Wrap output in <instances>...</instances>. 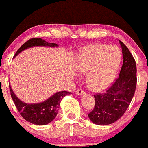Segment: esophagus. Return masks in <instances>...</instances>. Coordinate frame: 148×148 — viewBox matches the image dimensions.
<instances>
[{
    "instance_id": "1",
    "label": "esophagus",
    "mask_w": 148,
    "mask_h": 148,
    "mask_svg": "<svg viewBox=\"0 0 148 148\" xmlns=\"http://www.w3.org/2000/svg\"><path fill=\"white\" fill-rule=\"evenodd\" d=\"M84 94V91L82 89H78L77 91H76V94L77 95H82V94Z\"/></svg>"
}]
</instances>
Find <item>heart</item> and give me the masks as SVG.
Segmentation results:
<instances>
[{"mask_svg":"<svg viewBox=\"0 0 148 148\" xmlns=\"http://www.w3.org/2000/svg\"><path fill=\"white\" fill-rule=\"evenodd\" d=\"M120 61L121 53L117 48L103 44L93 45L79 53L77 70L80 73H88L89 88L100 92L112 83Z\"/></svg>","mask_w":148,"mask_h":148,"instance_id":"heart-1","label":"heart"}]
</instances>
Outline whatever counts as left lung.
Instances as JSON below:
<instances>
[{
  "label": "left lung",
  "instance_id": "8db88e82",
  "mask_svg": "<svg viewBox=\"0 0 148 148\" xmlns=\"http://www.w3.org/2000/svg\"><path fill=\"white\" fill-rule=\"evenodd\" d=\"M123 64L117 78L103 94L94 95L95 106L88 114L93 123L108 125L120 118L127 110L134 97L137 83L136 65L127 46L119 41Z\"/></svg>",
  "mask_w": 148,
  "mask_h": 148
}]
</instances>
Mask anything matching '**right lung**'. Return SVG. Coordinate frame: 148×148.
<instances>
[{
	"label": "right lung",
	"instance_id": "right-lung-1",
	"mask_svg": "<svg viewBox=\"0 0 148 148\" xmlns=\"http://www.w3.org/2000/svg\"><path fill=\"white\" fill-rule=\"evenodd\" d=\"M34 46L57 47L58 45L56 43H49L41 38H31L21 46L16 51L14 56L21 51ZM9 87L12 99L21 117L28 122L37 125H45L50 123L58 113L61 101L64 96L71 94V92L67 91H62L56 93L42 103L28 104L19 100L12 90L10 85Z\"/></svg>",
	"mask_w": 148,
	"mask_h": 148
}]
</instances>
